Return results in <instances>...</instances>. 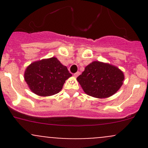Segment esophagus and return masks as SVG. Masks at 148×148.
Listing matches in <instances>:
<instances>
[{
    "instance_id": "esophagus-1",
    "label": "esophagus",
    "mask_w": 148,
    "mask_h": 148,
    "mask_svg": "<svg viewBox=\"0 0 148 148\" xmlns=\"http://www.w3.org/2000/svg\"><path fill=\"white\" fill-rule=\"evenodd\" d=\"M79 74H80L79 71H77V72H76L75 74H74V77H78V76L79 75Z\"/></svg>"
}]
</instances>
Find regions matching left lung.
I'll return each instance as SVG.
<instances>
[{
    "instance_id": "8db88e82",
    "label": "left lung",
    "mask_w": 148,
    "mask_h": 148,
    "mask_svg": "<svg viewBox=\"0 0 148 148\" xmlns=\"http://www.w3.org/2000/svg\"><path fill=\"white\" fill-rule=\"evenodd\" d=\"M77 79L86 95L103 99L111 97L120 89L125 76L115 66L95 61L85 67Z\"/></svg>"
}]
</instances>
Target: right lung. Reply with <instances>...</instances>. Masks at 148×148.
Masks as SVG:
<instances>
[{"label":"right lung","mask_w":148,"mask_h":148,"mask_svg":"<svg viewBox=\"0 0 148 148\" xmlns=\"http://www.w3.org/2000/svg\"><path fill=\"white\" fill-rule=\"evenodd\" d=\"M70 77L67 67L56 57L33 62L24 73L25 81L31 92L41 97L59 93Z\"/></svg>","instance_id":"add662e5"}]
</instances>
